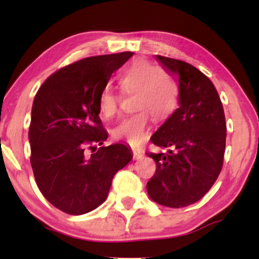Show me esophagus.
<instances>
[{
    "label": "esophagus",
    "mask_w": 259,
    "mask_h": 259,
    "mask_svg": "<svg viewBox=\"0 0 259 259\" xmlns=\"http://www.w3.org/2000/svg\"><path fill=\"white\" fill-rule=\"evenodd\" d=\"M133 156H134V159H140V158H142L144 153L140 152L139 150H135V148H133Z\"/></svg>",
    "instance_id": "esophagus-1"
}]
</instances>
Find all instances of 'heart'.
Returning a JSON list of instances; mask_svg holds the SVG:
<instances>
[{
    "instance_id": "heart-1",
    "label": "heart",
    "mask_w": 259,
    "mask_h": 259,
    "mask_svg": "<svg viewBox=\"0 0 259 259\" xmlns=\"http://www.w3.org/2000/svg\"><path fill=\"white\" fill-rule=\"evenodd\" d=\"M120 88L135 92L133 108L135 113L123 118L112 130L118 141L139 146L150 135L151 117L157 123L170 119L180 103V88L170 74L147 61H136L121 70ZM99 109L105 118H112L119 109V95L105 88L99 96Z\"/></svg>"
}]
</instances>
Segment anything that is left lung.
Wrapping results in <instances>:
<instances>
[{
    "instance_id": "1",
    "label": "left lung",
    "mask_w": 259,
    "mask_h": 259,
    "mask_svg": "<svg viewBox=\"0 0 259 259\" xmlns=\"http://www.w3.org/2000/svg\"><path fill=\"white\" fill-rule=\"evenodd\" d=\"M156 57L178 79L180 107L151 138L156 146L170 150L146 153L157 164L147 192L162 206L186 207L201 200L221 174L227 139L224 109L213 82L197 68Z\"/></svg>"
}]
</instances>
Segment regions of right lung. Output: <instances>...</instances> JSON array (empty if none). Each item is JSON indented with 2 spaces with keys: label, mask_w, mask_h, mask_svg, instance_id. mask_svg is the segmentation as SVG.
Listing matches in <instances>:
<instances>
[{
  "label": "right lung",
  "mask_w": 259,
  "mask_h": 259,
  "mask_svg": "<svg viewBox=\"0 0 259 259\" xmlns=\"http://www.w3.org/2000/svg\"><path fill=\"white\" fill-rule=\"evenodd\" d=\"M133 52L88 57L58 69L38 89L29 127L30 163L41 194L62 212L84 214L102 204L115 173L133 159L125 145L83 151L108 138L99 96Z\"/></svg>",
  "instance_id": "obj_1"
}]
</instances>
